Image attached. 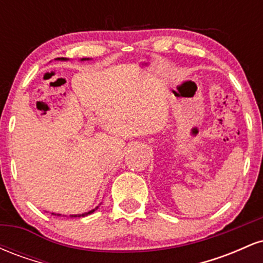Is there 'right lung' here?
<instances>
[{
	"mask_svg": "<svg viewBox=\"0 0 263 263\" xmlns=\"http://www.w3.org/2000/svg\"><path fill=\"white\" fill-rule=\"evenodd\" d=\"M57 60H68V59H66V58H57ZM81 60H89V58H83ZM98 209H99V206H96L95 209H92V210L87 211V213H84V214H78V215H70V216H69V218H81V216L90 215V214H92L93 211L98 210ZM53 215H58V216H60V214H53Z\"/></svg>",
	"mask_w": 263,
	"mask_h": 263,
	"instance_id": "obj_1",
	"label": "right lung"
}]
</instances>
